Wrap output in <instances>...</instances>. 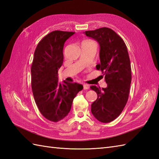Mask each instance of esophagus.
I'll return each mask as SVG.
<instances>
[{
  "label": "esophagus",
  "mask_w": 159,
  "mask_h": 159,
  "mask_svg": "<svg viewBox=\"0 0 159 159\" xmlns=\"http://www.w3.org/2000/svg\"><path fill=\"white\" fill-rule=\"evenodd\" d=\"M89 88V86L88 85H87V84H84L83 85V89H88Z\"/></svg>",
  "instance_id": "esophagus-1"
}]
</instances>
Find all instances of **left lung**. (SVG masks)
Returning a JSON list of instances; mask_svg holds the SVG:
<instances>
[{
    "label": "left lung",
    "instance_id": "1",
    "mask_svg": "<svg viewBox=\"0 0 159 159\" xmlns=\"http://www.w3.org/2000/svg\"><path fill=\"white\" fill-rule=\"evenodd\" d=\"M84 33L99 43L100 63L96 65V69L102 71L107 84L106 88L90 87L98 94L91 111L100 122H111L122 112L129 95L131 67L127 47L123 39L109 28Z\"/></svg>",
    "mask_w": 159,
    "mask_h": 159
}]
</instances>
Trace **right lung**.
I'll return each mask as SVG.
<instances>
[{
  "instance_id": "add662e5",
  "label": "right lung",
  "mask_w": 159,
  "mask_h": 159,
  "mask_svg": "<svg viewBox=\"0 0 159 159\" xmlns=\"http://www.w3.org/2000/svg\"><path fill=\"white\" fill-rule=\"evenodd\" d=\"M74 33L61 31L50 33L39 42L34 52L31 70L33 96L42 116L54 122L67 116L74 98L83 89L80 84L58 82L64 43Z\"/></svg>"
}]
</instances>
